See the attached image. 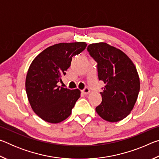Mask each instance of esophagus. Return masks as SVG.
Listing matches in <instances>:
<instances>
[{"label":"esophagus","mask_w":159,"mask_h":159,"mask_svg":"<svg viewBox=\"0 0 159 159\" xmlns=\"http://www.w3.org/2000/svg\"><path fill=\"white\" fill-rule=\"evenodd\" d=\"M81 93L83 94V95H88V94L90 93V89L88 88H85L84 90H81Z\"/></svg>","instance_id":"obj_1"}]
</instances>
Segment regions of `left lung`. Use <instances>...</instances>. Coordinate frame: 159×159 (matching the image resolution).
Returning <instances> with one entry per match:
<instances>
[{"label": "left lung", "instance_id": "obj_1", "mask_svg": "<svg viewBox=\"0 0 159 159\" xmlns=\"http://www.w3.org/2000/svg\"><path fill=\"white\" fill-rule=\"evenodd\" d=\"M87 50L98 62L99 80L104 84L96 111L107 121H120L130 114L138 99L140 82L136 67L123 51L106 43L90 44Z\"/></svg>", "mask_w": 159, "mask_h": 159}]
</instances>
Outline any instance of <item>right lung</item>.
I'll list each match as a JSON object with an SVG mask.
<instances>
[{"instance_id":"obj_1","label":"right lung","mask_w":159,"mask_h":159,"mask_svg":"<svg viewBox=\"0 0 159 159\" xmlns=\"http://www.w3.org/2000/svg\"><path fill=\"white\" fill-rule=\"evenodd\" d=\"M85 42L60 43L38 55L29 66L25 87L31 109L45 121L58 123L71 114L80 98L79 89L59 86L71 66L72 57L85 49Z\"/></svg>"}]
</instances>
